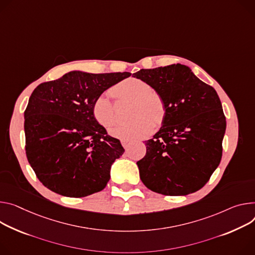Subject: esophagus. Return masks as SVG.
Returning <instances> with one entry per match:
<instances>
[{
	"label": "esophagus",
	"instance_id": "esophagus-1",
	"mask_svg": "<svg viewBox=\"0 0 255 255\" xmlns=\"http://www.w3.org/2000/svg\"><path fill=\"white\" fill-rule=\"evenodd\" d=\"M122 145L124 148H128V146L130 145V142L129 141H122Z\"/></svg>",
	"mask_w": 255,
	"mask_h": 255
}]
</instances>
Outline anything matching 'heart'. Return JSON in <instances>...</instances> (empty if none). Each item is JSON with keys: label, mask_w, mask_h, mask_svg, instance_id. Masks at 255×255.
Returning <instances> with one entry per match:
<instances>
[{"label": "heart", "mask_w": 255, "mask_h": 255, "mask_svg": "<svg viewBox=\"0 0 255 255\" xmlns=\"http://www.w3.org/2000/svg\"><path fill=\"white\" fill-rule=\"evenodd\" d=\"M112 96L117 100L134 102L133 122L121 124L110 130V134L123 141H133L149 136L155 127L163 124L166 116V105L158 92L151 90V86L140 78H127L111 89ZM92 115L104 128L112 127L116 121L115 107L106 95H99L92 103Z\"/></svg>", "instance_id": "obj_1"}]
</instances>
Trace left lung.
Here are the masks:
<instances>
[{"mask_svg": "<svg viewBox=\"0 0 255 255\" xmlns=\"http://www.w3.org/2000/svg\"><path fill=\"white\" fill-rule=\"evenodd\" d=\"M133 77L149 83L166 105L160 129L137 161L142 183L164 195L196 192L222 158L226 118L217 91L181 64L141 69Z\"/></svg>", "mask_w": 255, "mask_h": 255, "instance_id": "obj_1", "label": "left lung"}]
</instances>
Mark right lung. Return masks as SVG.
<instances>
[{
	"mask_svg": "<svg viewBox=\"0 0 255 255\" xmlns=\"http://www.w3.org/2000/svg\"><path fill=\"white\" fill-rule=\"evenodd\" d=\"M129 72L70 71L39 84L24 112L28 163L45 187L63 196L102 191L114 161L125 151L92 115V103Z\"/></svg>",
	"mask_w": 255,
	"mask_h": 255,
	"instance_id": "right-lung-1",
	"label": "right lung"
}]
</instances>
